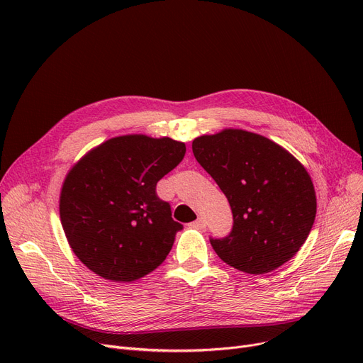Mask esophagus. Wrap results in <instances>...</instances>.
Returning a JSON list of instances; mask_svg holds the SVG:
<instances>
[{"label": "esophagus", "mask_w": 363, "mask_h": 363, "mask_svg": "<svg viewBox=\"0 0 363 363\" xmlns=\"http://www.w3.org/2000/svg\"><path fill=\"white\" fill-rule=\"evenodd\" d=\"M191 226H194V228H199V230H203V228L206 226V222H204L201 218H199L196 222H193V223H191Z\"/></svg>", "instance_id": "obj_1"}]
</instances>
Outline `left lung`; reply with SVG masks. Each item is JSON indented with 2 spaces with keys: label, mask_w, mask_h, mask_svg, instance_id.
Wrapping results in <instances>:
<instances>
[{
  "label": "left lung",
  "mask_w": 363,
  "mask_h": 363,
  "mask_svg": "<svg viewBox=\"0 0 363 363\" xmlns=\"http://www.w3.org/2000/svg\"><path fill=\"white\" fill-rule=\"evenodd\" d=\"M197 162L230 201L234 226L211 238L216 255L245 274H268L306 241L316 216L313 182L290 152L259 133L223 129L193 141Z\"/></svg>",
  "instance_id": "obj_1"
}]
</instances>
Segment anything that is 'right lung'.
<instances>
[{
    "label": "right lung",
    "mask_w": 363,
    "mask_h": 363,
    "mask_svg": "<svg viewBox=\"0 0 363 363\" xmlns=\"http://www.w3.org/2000/svg\"><path fill=\"white\" fill-rule=\"evenodd\" d=\"M184 156V143L135 133L104 141L69 170L60 220L88 269L132 282L163 263L182 225L172 219L156 185Z\"/></svg>",
    "instance_id": "add662e5"
}]
</instances>
